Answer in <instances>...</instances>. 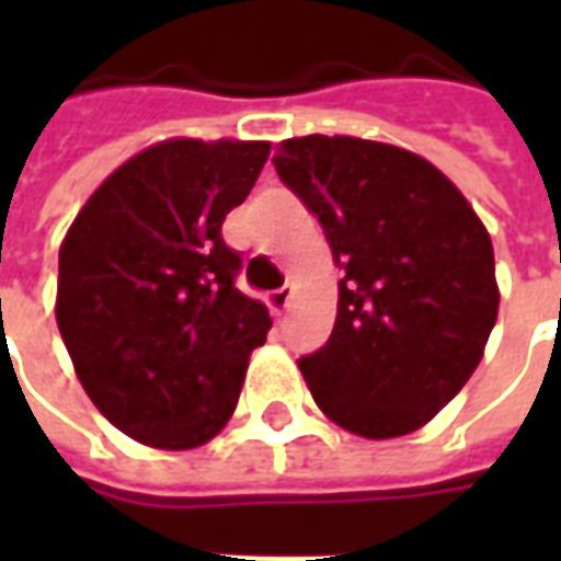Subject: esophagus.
<instances>
[{"label":"esophagus","instance_id":"obj_1","mask_svg":"<svg viewBox=\"0 0 561 561\" xmlns=\"http://www.w3.org/2000/svg\"><path fill=\"white\" fill-rule=\"evenodd\" d=\"M267 306L273 316H285V312H288V306H291V285H285V288H279V291H270Z\"/></svg>","mask_w":561,"mask_h":561}]
</instances>
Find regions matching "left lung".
I'll use <instances>...</instances> for the list:
<instances>
[{
  "instance_id": "8db88e82",
  "label": "left lung",
  "mask_w": 561,
  "mask_h": 561,
  "mask_svg": "<svg viewBox=\"0 0 561 561\" xmlns=\"http://www.w3.org/2000/svg\"><path fill=\"white\" fill-rule=\"evenodd\" d=\"M273 164L342 270L333 333L297 360L312 400L364 438L421 430L478 369L499 316L483 221L435 164L390 144L306 135Z\"/></svg>"
}]
</instances>
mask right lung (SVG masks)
Wrapping results in <instances>:
<instances>
[{"label": "right lung", "instance_id": "1", "mask_svg": "<svg viewBox=\"0 0 561 561\" xmlns=\"http://www.w3.org/2000/svg\"><path fill=\"white\" fill-rule=\"evenodd\" d=\"M267 156L264 140H161L92 192L62 240V342L95 409L140 445H207L267 340V309L233 285L243 257L221 240Z\"/></svg>", "mask_w": 561, "mask_h": 561}]
</instances>
